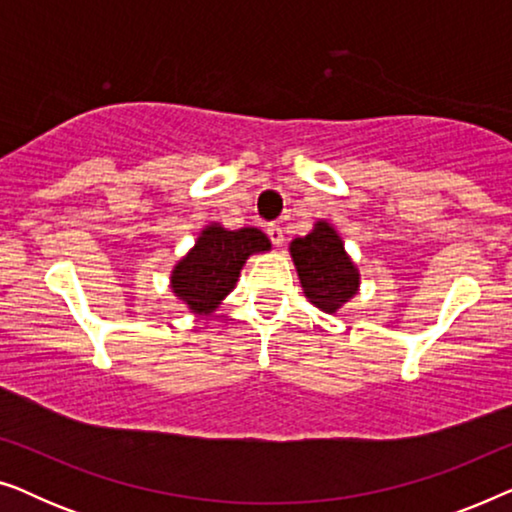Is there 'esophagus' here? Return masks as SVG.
<instances>
[{"instance_id": "obj_1", "label": "esophagus", "mask_w": 512, "mask_h": 512, "mask_svg": "<svg viewBox=\"0 0 512 512\" xmlns=\"http://www.w3.org/2000/svg\"><path fill=\"white\" fill-rule=\"evenodd\" d=\"M268 237H270V242L275 244V247H282V244H284V230H282V226H279V223H270V226H268Z\"/></svg>"}]
</instances>
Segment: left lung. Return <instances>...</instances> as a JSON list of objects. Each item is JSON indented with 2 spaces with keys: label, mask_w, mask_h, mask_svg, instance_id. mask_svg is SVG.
<instances>
[{
  "label": "left lung",
  "mask_w": 512,
  "mask_h": 512,
  "mask_svg": "<svg viewBox=\"0 0 512 512\" xmlns=\"http://www.w3.org/2000/svg\"><path fill=\"white\" fill-rule=\"evenodd\" d=\"M300 284L312 305L328 314L338 312L359 291V270L331 223H314V230L291 242Z\"/></svg>",
  "instance_id": "left-lung-1"
}]
</instances>
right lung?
<instances>
[{
	"mask_svg": "<svg viewBox=\"0 0 512 512\" xmlns=\"http://www.w3.org/2000/svg\"><path fill=\"white\" fill-rule=\"evenodd\" d=\"M268 249L270 240L258 228L226 230L212 223L202 230L195 247L174 265L172 291L195 314H212L235 289L247 258Z\"/></svg>",
	"mask_w": 512,
	"mask_h": 512,
	"instance_id": "right-lung-1",
	"label": "right lung"
}]
</instances>
